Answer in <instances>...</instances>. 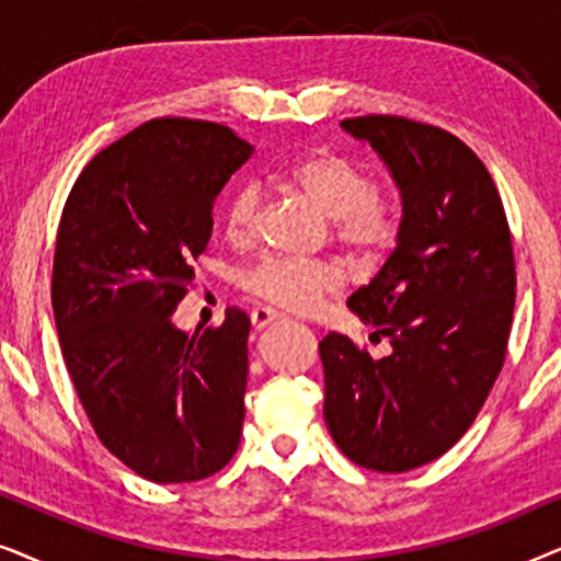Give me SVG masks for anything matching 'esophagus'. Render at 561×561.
Wrapping results in <instances>:
<instances>
[{"label":"esophagus","instance_id":"obj_1","mask_svg":"<svg viewBox=\"0 0 561 561\" xmlns=\"http://www.w3.org/2000/svg\"><path fill=\"white\" fill-rule=\"evenodd\" d=\"M278 317H280V313L273 311V309H255V311H252L250 319H252V327H255L260 332V329H265L267 324H271V321H275Z\"/></svg>","mask_w":561,"mask_h":561}]
</instances>
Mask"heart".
<instances>
[{
	"mask_svg": "<svg viewBox=\"0 0 561 561\" xmlns=\"http://www.w3.org/2000/svg\"><path fill=\"white\" fill-rule=\"evenodd\" d=\"M286 181L324 217L334 219V237L352 257L373 263L396 248L401 211L393 198L375 188L363 165L334 150H313L288 165ZM260 191H234L225 209V232L232 242H248L257 225ZM342 273L327 263H298L271 257L242 275V288L260 301L290 313L317 311L342 290Z\"/></svg>",
	"mask_w": 561,
	"mask_h": 561,
	"instance_id": "heart-1",
	"label": "heart"
}]
</instances>
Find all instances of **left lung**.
<instances>
[{"instance_id":"obj_1","label":"left lung","mask_w":561,"mask_h":561,"mask_svg":"<svg viewBox=\"0 0 561 561\" xmlns=\"http://www.w3.org/2000/svg\"><path fill=\"white\" fill-rule=\"evenodd\" d=\"M401 188V237L347 306L388 342L373 357L350 336L319 342L324 419L352 462L409 472L472 426L508 350L516 260L482 160L447 129L398 114L344 119Z\"/></svg>"}]
</instances>
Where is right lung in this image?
Wrapping results in <instances>:
<instances>
[{
	"mask_svg": "<svg viewBox=\"0 0 561 561\" xmlns=\"http://www.w3.org/2000/svg\"><path fill=\"white\" fill-rule=\"evenodd\" d=\"M252 145L217 122L158 117L83 168L60 214L53 313L76 393L106 449L150 482H196L240 447L250 317L186 334L173 311L211 209Z\"/></svg>",
	"mask_w": 561,
	"mask_h": 561,
	"instance_id": "right-lung-1",
	"label": "right lung"
}]
</instances>
